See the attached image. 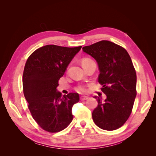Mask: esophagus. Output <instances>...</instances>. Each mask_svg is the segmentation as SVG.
<instances>
[{"instance_id":"esophagus-1","label":"esophagus","mask_w":156,"mask_h":156,"mask_svg":"<svg viewBox=\"0 0 156 156\" xmlns=\"http://www.w3.org/2000/svg\"><path fill=\"white\" fill-rule=\"evenodd\" d=\"M88 98L87 96H81L80 97V100H81V101H84V100H88Z\"/></svg>"}]
</instances>
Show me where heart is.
Instances as JSON below:
<instances>
[{"instance_id": "1", "label": "heart", "mask_w": 156, "mask_h": 156, "mask_svg": "<svg viewBox=\"0 0 156 156\" xmlns=\"http://www.w3.org/2000/svg\"><path fill=\"white\" fill-rule=\"evenodd\" d=\"M90 60H91L90 58H83L82 60V64H84V63H87V62H89V61H90ZM75 90H76L78 92H79V93H84L87 91V88L84 85H79V86L75 87Z\"/></svg>"}]
</instances>
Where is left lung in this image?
<instances>
[{
	"mask_svg": "<svg viewBox=\"0 0 156 156\" xmlns=\"http://www.w3.org/2000/svg\"><path fill=\"white\" fill-rule=\"evenodd\" d=\"M83 51L97 61L98 82L107 96L104 101L94 97L98 105L92 119L102 129H119L129 117L136 95V75L130 56L124 48L107 40L83 47Z\"/></svg>",
	"mask_w": 156,
	"mask_h": 156,
	"instance_id": "obj_1",
	"label": "left lung"
}]
</instances>
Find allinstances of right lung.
<instances>
[{
  "instance_id": "right-lung-1",
  "label": "right lung",
  "mask_w": 156,
  "mask_h": 156,
  "mask_svg": "<svg viewBox=\"0 0 156 156\" xmlns=\"http://www.w3.org/2000/svg\"><path fill=\"white\" fill-rule=\"evenodd\" d=\"M81 48L47 45L34 51L27 60L23 75V93L32 118L46 131L59 132L73 120L72 107L79 102V94L62 96L56 88Z\"/></svg>"
}]
</instances>
